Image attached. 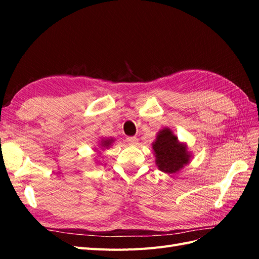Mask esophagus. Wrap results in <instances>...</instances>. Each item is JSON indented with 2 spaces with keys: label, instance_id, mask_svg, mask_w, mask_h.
Returning <instances> with one entry per match:
<instances>
[{
  "label": "esophagus",
  "instance_id": "esophagus-1",
  "mask_svg": "<svg viewBox=\"0 0 259 259\" xmlns=\"http://www.w3.org/2000/svg\"><path fill=\"white\" fill-rule=\"evenodd\" d=\"M126 140H127V143H128L130 145H137V144H138V138H137V137H134V136L127 137Z\"/></svg>",
  "mask_w": 259,
  "mask_h": 259
}]
</instances>
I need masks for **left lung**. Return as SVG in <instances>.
<instances>
[{
    "label": "left lung",
    "instance_id": "8db88e82",
    "mask_svg": "<svg viewBox=\"0 0 259 259\" xmlns=\"http://www.w3.org/2000/svg\"><path fill=\"white\" fill-rule=\"evenodd\" d=\"M152 148L156 156L155 162L159 169L164 173H176L184 167L190 158L186 146L179 144L176 136L168 128L159 133L156 140L152 144Z\"/></svg>",
    "mask_w": 259,
    "mask_h": 259
}]
</instances>
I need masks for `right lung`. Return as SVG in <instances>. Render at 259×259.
<instances>
[{
	"mask_svg": "<svg viewBox=\"0 0 259 259\" xmlns=\"http://www.w3.org/2000/svg\"><path fill=\"white\" fill-rule=\"evenodd\" d=\"M111 142H112V139H111V140H105V142H103V143H104V145H103V146H106V147H108L109 145L111 144Z\"/></svg>",
	"mask_w": 259,
	"mask_h": 259,
	"instance_id": "right-lung-1",
	"label": "right lung"
}]
</instances>
